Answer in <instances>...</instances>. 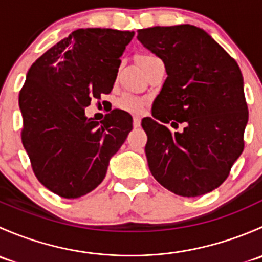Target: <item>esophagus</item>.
<instances>
[{
	"label": "esophagus",
	"instance_id": "34e87169",
	"mask_svg": "<svg viewBox=\"0 0 262 262\" xmlns=\"http://www.w3.org/2000/svg\"><path fill=\"white\" fill-rule=\"evenodd\" d=\"M133 126L134 128H139L141 126V118L139 116H134L133 118Z\"/></svg>",
	"mask_w": 262,
	"mask_h": 262
}]
</instances>
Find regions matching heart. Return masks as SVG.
<instances>
[{
	"instance_id": "1",
	"label": "heart",
	"mask_w": 262,
	"mask_h": 262,
	"mask_svg": "<svg viewBox=\"0 0 262 262\" xmlns=\"http://www.w3.org/2000/svg\"><path fill=\"white\" fill-rule=\"evenodd\" d=\"M155 57L156 55L153 54H141L138 57L139 66L142 67L147 60L152 59V58ZM144 104H146V102H144L143 99L132 94H124L123 96L119 97L118 100V106L120 107V109L125 110V112L132 113V114H139V113L144 109Z\"/></svg>"
}]
</instances>
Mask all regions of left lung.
<instances>
[{"mask_svg":"<svg viewBox=\"0 0 262 262\" xmlns=\"http://www.w3.org/2000/svg\"><path fill=\"white\" fill-rule=\"evenodd\" d=\"M138 40L163 60L167 78L142 119L150 173L180 196L213 191L244 150L248 121L244 77L236 60L194 25L141 29ZM184 130L172 134L158 120Z\"/></svg>","mask_w":262,"mask_h":262,"instance_id":"1","label":"left lung"}]
</instances>
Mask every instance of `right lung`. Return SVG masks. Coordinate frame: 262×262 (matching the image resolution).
Listing matches in <instances>:
<instances>
[{
	"label": "right lung",
	"mask_w": 262,
	"mask_h": 262,
	"mask_svg": "<svg viewBox=\"0 0 262 262\" xmlns=\"http://www.w3.org/2000/svg\"><path fill=\"white\" fill-rule=\"evenodd\" d=\"M134 31L78 29L39 57L18 95L21 141L41 185L66 199L99 186L110 158L133 129L129 113L104 120L84 115L91 100L110 94Z\"/></svg>",
	"instance_id": "1"
}]
</instances>
